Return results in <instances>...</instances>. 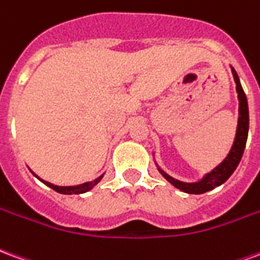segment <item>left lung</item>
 I'll use <instances>...</instances> for the list:
<instances>
[{
  "label": "left lung",
  "mask_w": 260,
  "mask_h": 260,
  "mask_svg": "<svg viewBox=\"0 0 260 260\" xmlns=\"http://www.w3.org/2000/svg\"><path fill=\"white\" fill-rule=\"evenodd\" d=\"M233 75H234V80L237 83V91H238V99H240V117H238V126H237V135H235L234 145L230 150L229 156L225 157L223 163L218 167L213 170L212 173L203 178L199 182H193V184H186V182H181L178 180H174L173 177L166 174L163 170L158 169L166 180L169 181L170 184H173L175 188H178L181 191L186 192V193H205V192L214 189L216 186L221 185L223 182L229 180L230 175L233 174L237 169V166L240 164L241 157L244 154L246 145V138H248V128H249V113H248V102H246V96L244 93V89L240 83V78L233 69Z\"/></svg>",
  "instance_id": "obj_1"
}]
</instances>
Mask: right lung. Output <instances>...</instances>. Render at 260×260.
<instances>
[{
	"label": "right lung",
	"mask_w": 260,
	"mask_h": 260,
	"mask_svg": "<svg viewBox=\"0 0 260 260\" xmlns=\"http://www.w3.org/2000/svg\"><path fill=\"white\" fill-rule=\"evenodd\" d=\"M103 175H100L99 178H96L94 181H91V182H85V184H80V185H76V186H57L54 185V184H50V182H47V181H43V180H39L43 181L46 185H48L50 188H53L54 191L59 192V193H65V195H71V193H83V192H87L89 189H91L93 186L96 185L99 181L102 180Z\"/></svg>",
	"instance_id": "right-lung-1"
}]
</instances>
